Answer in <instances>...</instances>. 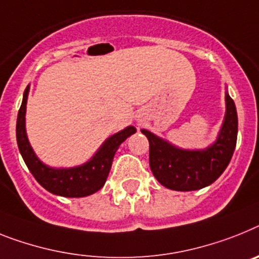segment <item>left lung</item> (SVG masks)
<instances>
[{"mask_svg": "<svg viewBox=\"0 0 259 259\" xmlns=\"http://www.w3.org/2000/svg\"><path fill=\"white\" fill-rule=\"evenodd\" d=\"M225 116L216 141L205 149H182L146 129L150 168L162 186L174 191H196L209 186L229 164L236 149L238 118L234 101L225 92Z\"/></svg>", "mask_w": 259, "mask_h": 259, "instance_id": "obj_1", "label": "left lung"}]
</instances>
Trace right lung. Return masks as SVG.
<instances>
[{
	"mask_svg": "<svg viewBox=\"0 0 259 259\" xmlns=\"http://www.w3.org/2000/svg\"><path fill=\"white\" fill-rule=\"evenodd\" d=\"M29 91L30 85H27L23 92L22 105L17 117V143L26 166L36 182L49 192L64 197L89 196L101 190L109 175L114 154L127 137L136 133V127L127 126L106 138L95 155L80 166L68 168L50 167L36 156L26 133V104Z\"/></svg>",
	"mask_w": 259,
	"mask_h": 259,
	"instance_id": "add662e5",
	"label": "right lung"
}]
</instances>
